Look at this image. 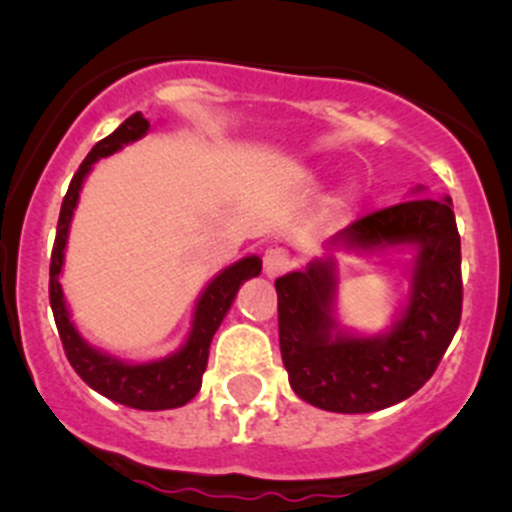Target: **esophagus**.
<instances>
[{
    "label": "esophagus",
    "mask_w": 512,
    "mask_h": 512,
    "mask_svg": "<svg viewBox=\"0 0 512 512\" xmlns=\"http://www.w3.org/2000/svg\"><path fill=\"white\" fill-rule=\"evenodd\" d=\"M291 254H288L286 249H268L266 254H263V273H266L268 278H276L281 276V273H286L288 268H291Z\"/></svg>",
    "instance_id": "1"
}]
</instances>
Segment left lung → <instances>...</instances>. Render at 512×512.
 I'll list each match as a JSON object with an SVG mask.
<instances>
[{"label": "left lung", "mask_w": 512, "mask_h": 512, "mask_svg": "<svg viewBox=\"0 0 512 512\" xmlns=\"http://www.w3.org/2000/svg\"><path fill=\"white\" fill-rule=\"evenodd\" d=\"M352 221L328 249L377 254L412 246V291L382 335H355L335 320L333 256L276 281L278 340L288 382L325 412L367 414L412 397L429 382L461 323V236L451 199L421 197Z\"/></svg>", "instance_id": "left-lung-1"}]
</instances>
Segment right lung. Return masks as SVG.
Segmentation results:
<instances>
[{
    "label": "right lung",
    "instance_id": "1",
    "mask_svg": "<svg viewBox=\"0 0 512 512\" xmlns=\"http://www.w3.org/2000/svg\"><path fill=\"white\" fill-rule=\"evenodd\" d=\"M150 130V123L142 118V113L130 115L115 133L103 138L93 145L86 160L81 162L78 172L73 175L68 192L63 197L59 226H56V241L54 251H51V268H49V298L51 310H54L56 328H59L63 350H66L68 362L78 377L96 389L103 397L113 399V402L125 404V407L142 409V412H160V409H177L184 407L189 399L197 397L199 387H202V374L207 370L209 360V345L212 337L219 330L221 320L229 313L231 303H234L236 293H239L241 283L249 281L261 273V258L246 256L241 261L231 263L229 268L217 273L207 288L197 300L192 318V330H189L187 342L172 352L170 357L162 360L142 362H123L118 357L100 352L96 347L88 345L76 325L71 323V313L66 308V298L61 291V268H63V251H66L68 229H71L73 209L78 204V194H81L83 179L93 170V165L100 157H108L113 152L123 150V145L140 140L142 135Z\"/></svg>",
    "mask_w": 512,
    "mask_h": 512
}]
</instances>
